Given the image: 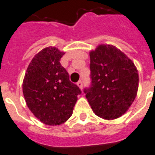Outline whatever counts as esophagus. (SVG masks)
I'll return each instance as SVG.
<instances>
[{
	"label": "esophagus",
	"mask_w": 155,
	"mask_h": 155,
	"mask_svg": "<svg viewBox=\"0 0 155 155\" xmlns=\"http://www.w3.org/2000/svg\"><path fill=\"white\" fill-rule=\"evenodd\" d=\"M77 86L80 88V90H83V81L79 80L77 83Z\"/></svg>",
	"instance_id": "34e87169"
}]
</instances>
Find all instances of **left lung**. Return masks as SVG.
<instances>
[{
	"instance_id": "8db88e82",
	"label": "left lung",
	"mask_w": 155,
	"mask_h": 155,
	"mask_svg": "<svg viewBox=\"0 0 155 155\" xmlns=\"http://www.w3.org/2000/svg\"><path fill=\"white\" fill-rule=\"evenodd\" d=\"M91 84L84 93L95 114L105 120L120 117L136 98L138 72L124 52L110 45H100L90 52Z\"/></svg>"
}]
</instances>
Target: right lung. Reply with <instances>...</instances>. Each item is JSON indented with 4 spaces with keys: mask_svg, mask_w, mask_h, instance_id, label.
<instances>
[{
    "mask_svg": "<svg viewBox=\"0 0 155 155\" xmlns=\"http://www.w3.org/2000/svg\"><path fill=\"white\" fill-rule=\"evenodd\" d=\"M64 54L55 47L40 51L29 64L22 84L29 110L50 126L62 124L70 117L82 93L60 64Z\"/></svg>",
    "mask_w": 155,
    "mask_h": 155,
    "instance_id": "obj_1",
    "label": "right lung"
}]
</instances>
